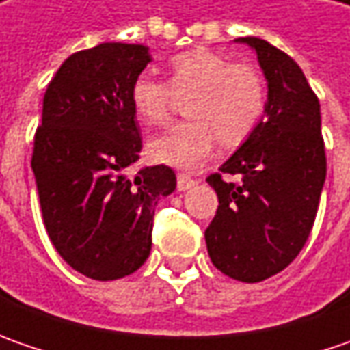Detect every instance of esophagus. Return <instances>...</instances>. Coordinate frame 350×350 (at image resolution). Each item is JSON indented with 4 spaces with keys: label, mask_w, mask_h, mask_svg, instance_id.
<instances>
[{
    "label": "esophagus",
    "mask_w": 350,
    "mask_h": 350,
    "mask_svg": "<svg viewBox=\"0 0 350 350\" xmlns=\"http://www.w3.org/2000/svg\"><path fill=\"white\" fill-rule=\"evenodd\" d=\"M195 183H196L195 179H193V177H189L187 173H179V175H177V189H179V191H187V189H191Z\"/></svg>",
    "instance_id": "esophagus-1"
}]
</instances>
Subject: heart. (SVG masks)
<instances>
[{"label":"heart","instance_id":"1","mask_svg":"<svg viewBox=\"0 0 350 350\" xmlns=\"http://www.w3.org/2000/svg\"><path fill=\"white\" fill-rule=\"evenodd\" d=\"M177 97H189L185 115L191 120L155 136L148 144V154L179 169L200 167L216 138L226 148L247 140L267 103L262 77L253 66L232 62L208 48L175 54L167 64V83L140 74L130 88L132 109L148 126L165 124Z\"/></svg>","mask_w":350,"mask_h":350}]
</instances>
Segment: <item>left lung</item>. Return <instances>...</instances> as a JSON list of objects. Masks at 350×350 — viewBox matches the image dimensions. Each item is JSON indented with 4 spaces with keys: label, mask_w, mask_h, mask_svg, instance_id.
Masks as SVG:
<instances>
[{
    "label": "left lung",
    "mask_w": 350,
    "mask_h": 350,
    "mask_svg": "<svg viewBox=\"0 0 350 350\" xmlns=\"http://www.w3.org/2000/svg\"><path fill=\"white\" fill-rule=\"evenodd\" d=\"M235 40L257 52L267 77L265 120L220 173L206 179L220 204L204 239L218 271L241 282H261L286 269L306 245L327 159L319 101L300 66L262 38ZM222 174H239L240 181Z\"/></svg>",
    "instance_id": "8db88e82"
}]
</instances>
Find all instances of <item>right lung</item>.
I'll list each match as a JSON object with an SVG mask.
<instances>
[{
  "label": "right lung",
  "instance_id": "add662e5",
  "mask_svg": "<svg viewBox=\"0 0 350 350\" xmlns=\"http://www.w3.org/2000/svg\"><path fill=\"white\" fill-rule=\"evenodd\" d=\"M148 46L103 42L72 54L48 83L31 167L52 245L93 280L132 275L152 251L157 200L175 191L167 165L142 167L132 81Z\"/></svg>",
  "mask_w": 350,
  "mask_h": 350
}]
</instances>
